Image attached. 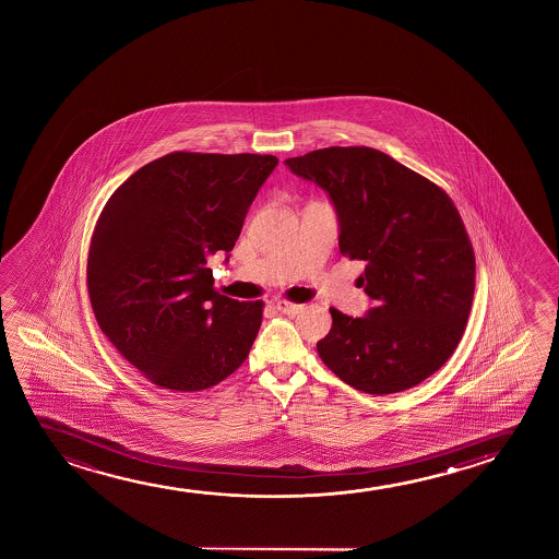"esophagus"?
I'll return each instance as SVG.
<instances>
[{"mask_svg": "<svg viewBox=\"0 0 559 559\" xmlns=\"http://www.w3.org/2000/svg\"><path fill=\"white\" fill-rule=\"evenodd\" d=\"M276 309L284 314H298L304 311V306H299V304H292L288 299H278V301H276Z\"/></svg>", "mask_w": 559, "mask_h": 559, "instance_id": "34e87169", "label": "esophagus"}]
</instances>
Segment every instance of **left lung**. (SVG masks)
Segmentation results:
<instances>
[{"label":"left lung","instance_id":"1","mask_svg":"<svg viewBox=\"0 0 559 559\" xmlns=\"http://www.w3.org/2000/svg\"><path fill=\"white\" fill-rule=\"evenodd\" d=\"M286 166L329 192L340 252L365 261L367 317L330 307L332 329L317 344L322 362L355 390H411L449 360L466 330L475 253L451 197L370 146H329Z\"/></svg>","mask_w":559,"mask_h":559}]
</instances>
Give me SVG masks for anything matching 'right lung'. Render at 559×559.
<instances>
[{"instance_id": "1", "label": "right lung", "mask_w": 559, "mask_h": 559, "mask_svg": "<svg viewBox=\"0 0 559 559\" xmlns=\"http://www.w3.org/2000/svg\"><path fill=\"white\" fill-rule=\"evenodd\" d=\"M276 164L271 154L169 153L128 177L95 223L87 292L97 324L164 390H207L250 353L263 301L215 290L207 258L233 250Z\"/></svg>"}]
</instances>
